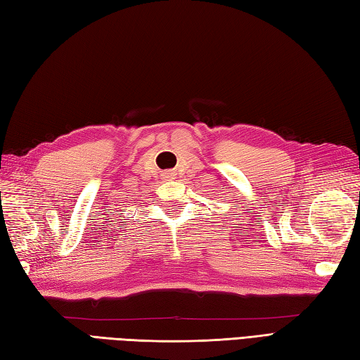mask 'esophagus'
<instances>
[{"instance_id":"esophagus-1","label":"esophagus","mask_w":360,"mask_h":360,"mask_svg":"<svg viewBox=\"0 0 360 360\" xmlns=\"http://www.w3.org/2000/svg\"><path fill=\"white\" fill-rule=\"evenodd\" d=\"M175 172H172V171H166V172H163V175H161V177H163L165 180H172V179H175Z\"/></svg>"}]
</instances>
